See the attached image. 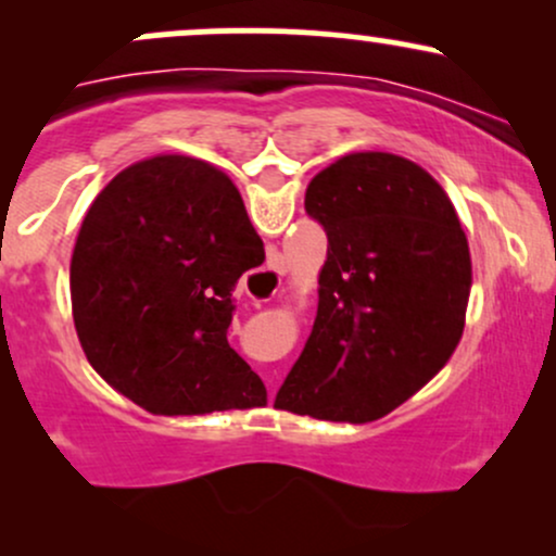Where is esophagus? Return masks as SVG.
I'll use <instances>...</instances> for the list:
<instances>
[{"instance_id":"34e87169","label":"esophagus","mask_w":556,"mask_h":556,"mask_svg":"<svg viewBox=\"0 0 556 556\" xmlns=\"http://www.w3.org/2000/svg\"><path fill=\"white\" fill-rule=\"evenodd\" d=\"M266 274H271V277H279V274H282V271H279V266H277V258H274V264L269 266V269H266Z\"/></svg>"}]
</instances>
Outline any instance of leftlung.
Wrapping results in <instances>:
<instances>
[{"label": "left lung", "instance_id": "obj_1", "mask_svg": "<svg viewBox=\"0 0 556 556\" xmlns=\"http://www.w3.org/2000/svg\"><path fill=\"white\" fill-rule=\"evenodd\" d=\"M327 232L318 311L274 407L368 424L418 392L455 353L470 292L468 240L426 169L350 154L305 190Z\"/></svg>", "mask_w": 556, "mask_h": 556}]
</instances>
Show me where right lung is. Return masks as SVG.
<instances>
[{"mask_svg":"<svg viewBox=\"0 0 556 556\" xmlns=\"http://www.w3.org/2000/svg\"><path fill=\"white\" fill-rule=\"evenodd\" d=\"M264 242L232 180L190 156H154L96 195L70 264L83 353L110 384L159 416L266 405L229 348L235 285Z\"/></svg>","mask_w":556,"mask_h":556,"instance_id":"right-lung-1","label":"right lung"}]
</instances>
